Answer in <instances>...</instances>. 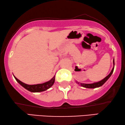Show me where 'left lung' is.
<instances>
[{
    "label": "left lung",
    "instance_id": "obj_1",
    "mask_svg": "<svg viewBox=\"0 0 125 125\" xmlns=\"http://www.w3.org/2000/svg\"><path fill=\"white\" fill-rule=\"evenodd\" d=\"M114 65H115L114 59ZM114 69V67L113 68V69H112L111 73H110L106 77H105V78H104L103 80H102V81L97 82V83H80V85H81V86H83V87L86 88H97V87H100V86H102V85H103L104 83L105 82L107 81V80H108V79L110 78V76L111 75V74H113ZM77 83H78V84H80V83H78V82H77Z\"/></svg>",
    "mask_w": 125,
    "mask_h": 125
}]
</instances>
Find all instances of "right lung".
Masks as SVG:
<instances>
[{
  "label": "right lung",
  "mask_w": 125,
  "mask_h": 125,
  "mask_svg": "<svg viewBox=\"0 0 125 125\" xmlns=\"http://www.w3.org/2000/svg\"><path fill=\"white\" fill-rule=\"evenodd\" d=\"M55 77L54 76L51 80L46 83H40V84H36V85H28L26 83H22L18 79H17L16 77H14L17 81L20 83V84L25 89L28 90L31 92H42L44 91H46L47 89L51 88L55 82Z\"/></svg>",
  "instance_id": "1"
}]
</instances>
